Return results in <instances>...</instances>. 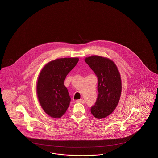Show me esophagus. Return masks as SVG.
Masks as SVG:
<instances>
[{"label":"esophagus","instance_id":"esophagus-1","mask_svg":"<svg viewBox=\"0 0 158 158\" xmlns=\"http://www.w3.org/2000/svg\"><path fill=\"white\" fill-rule=\"evenodd\" d=\"M76 102L77 103H81V104H84V103H85V101H84V99H77V100L76 101Z\"/></svg>","mask_w":158,"mask_h":158}]
</instances>
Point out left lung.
Segmentation results:
<instances>
[{
  "instance_id": "1",
  "label": "left lung",
  "mask_w": 158,
  "mask_h": 158,
  "mask_svg": "<svg viewBox=\"0 0 158 158\" xmlns=\"http://www.w3.org/2000/svg\"><path fill=\"white\" fill-rule=\"evenodd\" d=\"M85 61L98 77V98L90 112L98 119L110 115L118 105L121 94L120 72L114 62L99 56L86 57Z\"/></svg>"
}]
</instances>
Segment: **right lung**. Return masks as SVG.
Returning a JSON list of instances; mask_svg holds the SVG:
<instances>
[{"instance_id":"1","label":"right lung","mask_w":158,"mask_h":158,"mask_svg":"<svg viewBox=\"0 0 158 158\" xmlns=\"http://www.w3.org/2000/svg\"><path fill=\"white\" fill-rule=\"evenodd\" d=\"M78 61L77 57L52 60L45 64L38 75V101L44 112L53 118H61L70 105L71 98L64 81Z\"/></svg>"}]
</instances>
